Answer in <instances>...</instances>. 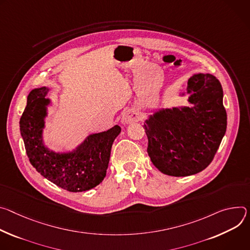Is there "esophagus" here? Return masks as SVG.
Instances as JSON below:
<instances>
[{"label": "esophagus", "mask_w": 250, "mask_h": 250, "mask_svg": "<svg viewBox=\"0 0 250 250\" xmlns=\"http://www.w3.org/2000/svg\"><path fill=\"white\" fill-rule=\"evenodd\" d=\"M139 119H140L139 111L132 108V109L126 110L125 112L123 113L122 118H121V122L123 124H128V123H131V122H136Z\"/></svg>", "instance_id": "1"}]
</instances>
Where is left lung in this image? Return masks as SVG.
Returning a JSON list of instances; mask_svg holds the SVG:
<instances>
[{
	"instance_id": "left-lung-1",
	"label": "left lung",
	"mask_w": 250,
	"mask_h": 250,
	"mask_svg": "<svg viewBox=\"0 0 250 250\" xmlns=\"http://www.w3.org/2000/svg\"><path fill=\"white\" fill-rule=\"evenodd\" d=\"M187 92L195 106L160 110L143 125L148 155L155 167L168 176L186 177L205 170L227 131L224 91L215 76L192 75Z\"/></svg>"
}]
</instances>
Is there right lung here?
<instances>
[{
  "label": "right lung",
  "mask_w": 250,
  "mask_h": 250,
  "mask_svg": "<svg viewBox=\"0 0 250 250\" xmlns=\"http://www.w3.org/2000/svg\"><path fill=\"white\" fill-rule=\"evenodd\" d=\"M48 89L37 88L27 96L20 120V130L27 157L34 168L45 179L68 191H84L95 188L106 176L111 147L121 132L116 125L88 136L76 150L55 153L42 142V128L46 116L45 99Z\"/></svg>",
  "instance_id": "obj_1"
}]
</instances>
